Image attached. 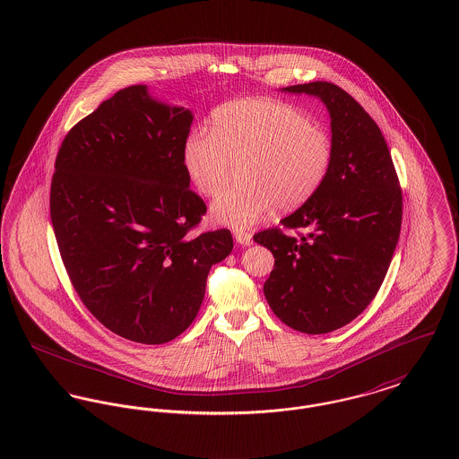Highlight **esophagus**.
Listing matches in <instances>:
<instances>
[{"mask_svg":"<svg viewBox=\"0 0 459 459\" xmlns=\"http://www.w3.org/2000/svg\"><path fill=\"white\" fill-rule=\"evenodd\" d=\"M234 239H236V243L241 245V247L253 245V236H251L249 232H245V230H234Z\"/></svg>","mask_w":459,"mask_h":459,"instance_id":"obj_1","label":"esophagus"}]
</instances>
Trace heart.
Here are the masks:
<instances>
[{
  "label": "heart",
  "mask_w": 459,
  "mask_h": 459,
  "mask_svg": "<svg viewBox=\"0 0 459 459\" xmlns=\"http://www.w3.org/2000/svg\"><path fill=\"white\" fill-rule=\"evenodd\" d=\"M333 162L330 133L302 109L269 98L220 106L212 131L195 129L183 144V164L195 188L216 197L241 166V186L212 206L214 221L243 229L276 208L304 206L323 185Z\"/></svg>",
  "instance_id": "heart-1"
}]
</instances>
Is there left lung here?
<instances>
[{
  "label": "left lung",
  "mask_w": 459,
  "mask_h": 459,
  "mask_svg": "<svg viewBox=\"0 0 459 459\" xmlns=\"http://www.w3.org/2000/svg\"><path fill=\"white\" fill-rule=\"evenodd\" d=\"M319 98L330 113L333 162L316 194L280 227L253 241L271 249L274 269L265 299L284 325L304 333H328L377 295L402 227V188L388 144L372 117L330 82L282 89Z\"/></svg>",
  "instance_id": "1"
}]
</instances>
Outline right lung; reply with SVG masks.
<instances>
[{"label":"right lung","instance_id":"add662e5","mask_svg":"<svg viewBox=\"0 0 459 459\" xmlns=\"http://www.w3.org/2000/svg\"><path fill=\"white\" fill-rule=\"evenodd\" d=\"M192 111L131 85L73 126L50 185V218L71 284L113 333L164 344L195 319L227 229L194 236L206 214L183 144Z\"/></svg>","mask_w":459,"mask_h":459}]
</instances>
